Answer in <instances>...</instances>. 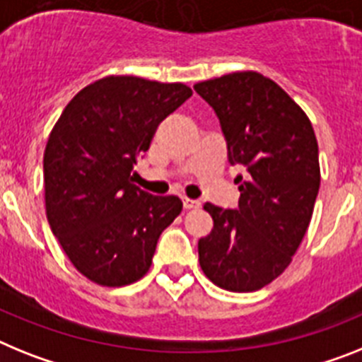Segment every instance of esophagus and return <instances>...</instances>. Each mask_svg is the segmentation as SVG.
Returning a JSON list of instances; mask_svg holds the SVG:
<instances>
[{"label":"esophagus","instance_id":"esophagus-1","mask_svg":"<svg viewBox=\"0 0 362 362\" xmlns=\"http://www.w3.org/2000/svg\"><path fill=\"white\" fill-rule=\"evenodd\" d=\"M202 203L196 202V199H188V197H183V209L185 211H194V209H199Z\"/></svg>","mask_w":362,"mask_h":362}]
</instances>
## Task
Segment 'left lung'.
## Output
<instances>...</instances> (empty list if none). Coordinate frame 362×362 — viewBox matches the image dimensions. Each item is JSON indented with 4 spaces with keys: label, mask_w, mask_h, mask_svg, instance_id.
<instances>
[{
    "label": "left lung",
    "mask_w": 362,
    "mask_h": 362,
    "mask_svg": "<svg viewBox=\"0 0 362 362\" xmlns=\"http://www.w3.org/2000/svg\"><path fill=\"white\" fill-rule=\"evenodd\" d=\"M221 124L228 163L242 166L236 211L205 203L214 227L197 242L205 276L233 293L278 278L310 227L320 187L319 144L298 104L276 82L240 71L194 86Z\"/></svg>",
    "instance_id": "left-lung-1"
}]
</instances>
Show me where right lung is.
Returning a JSON list of instances; mask_svg holds the SVG:
<instances>
[{"mask_svg":"<svg viewBox=\"0 0 362 362\" xmlns=\"http://www.w3.org/2000/svg\"><path fill=\"white\" fill-rule=\"evenodd\" d=\"M192 89L110 75L78 91L62 111L43 153L45 214L80 274L104 287L148 273L160 233L183 209L175 196L134 185V166L160 120Z\"/></svg>","mask_w":362,"mask_h":362,"instance_id":"add662e5","label":"right lung"}]
</instances>
